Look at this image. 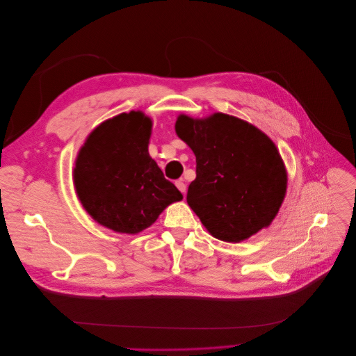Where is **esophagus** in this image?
Segmentation results:
<instances>
[{"label": "esophagus", "instance_id": "34e87169", "mask_svg": "<svg viewBox=\"0 0 356 356\" xmlns=\"http://www.w3.org/2000/svg\"><path fill=\"white\" fill-rule=\"evenodd\" d=\"M175 185H177L178 190H179L182 194H185V191H187V185H185V182H184L182 179L177 181V182H175Z\"/></svg>", "mask_w": 356, "mask_h": 356}]
</instances>
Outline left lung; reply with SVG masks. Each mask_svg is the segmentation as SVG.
<instances>
[{
  "label": "left lung",
  "instance_id": "8db88e82",
  "mask_svg": "<svg viewBox=\"0 0 356 356\" xmlns=\"http://www.w3.org/2000/svg\"><path fill=\"white\" fill-rule=\"evenodd\" d=\"M175 130L197 163L187 202L214 238L236 243L269 226L286 190V172L273 140L222 113L206 120L179 115Z\"/></svg>",
  "mask_w": 356,
  "mask_h": 356
}]
</instances>
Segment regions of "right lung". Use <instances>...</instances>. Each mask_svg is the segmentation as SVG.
Returning a JSON list of instances; mask_svg holds the SVG:
<instances>
[{
    "label": "right lung",
    "mask_w": 356,
    "mask_h": 356,
    "mask_svg": "<svg viewBox=\"0 0 356 356\" xmlns=\"http://www.w3.org/2000/svg\"><path fill=\"white\" fill-rule=\"evenodd\" d=\"M150 129V118L140 111L115 115L90 134L76 159L74 179L83 209L118 233L142 232L182 200L149 156Z\"/></svg>",
    "instance_id": "add662e5"
}]
</instances>
